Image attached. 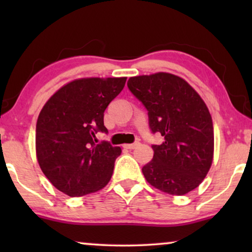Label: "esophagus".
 I'll list each match as a JSON object with an SVG mask.
<instances>
[{"mask_svg":"<svg viewBox=\"0 0 252 252\" xmlns=\"http://www.w3.org/2000/svg\"><path fill=\"white\" fill-rule=\"evenodd\" d=\"M140 146V142L139 141H135L134 143H129V144H124V148H126V149H135L136 147Z\"/></svg>","mask_w":252,"mask_h":252,"instance_id":"1","label":"esophagus"}]
</instances>
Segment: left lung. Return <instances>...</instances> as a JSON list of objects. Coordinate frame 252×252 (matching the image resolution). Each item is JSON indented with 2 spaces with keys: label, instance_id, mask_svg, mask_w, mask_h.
Listing matches in <instances>:
<instances>
[{
  "label": "left lung",
  "instance_id": "left-lung-1",
  "mask_svg": "<svg viewBox=\"0 0 252 252\" xmlns=\"http://www.w3.org/2000/svg\"><path fill=\"white\" fill-rule=\"evenodd\" d=\"M127 86L147 109L151 133L164 137L151 146L154 157L142 167L144 178L171 195L198 187L213 158L212 118L201 96L184 79L164 72L129 78Z\"/></svg>",
  "mask_w": 252,
  "mask_h": 252
}]
</instances>
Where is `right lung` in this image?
Returning <instances> with one entry per match:
<instances>
[{"label": "right lung", "instance_id": "add662e5", "mask_svg": "<svg viewBox=\"0 0 252 252\" xmlns=\"http://www.w3.org/2000/svg\"><path fill=\"white\" fill-rule=\"evenodd\" d=\"M126 78L78 79L51 96L36 122V157L51 184L71 197L97 191L111 179L119 147L96 143L108 133L104 111Z\"/></svg>", "mask_w": 252, "mask_h": 252}]
</instances>
